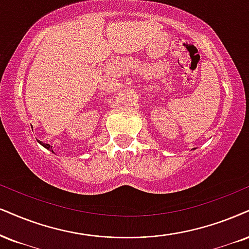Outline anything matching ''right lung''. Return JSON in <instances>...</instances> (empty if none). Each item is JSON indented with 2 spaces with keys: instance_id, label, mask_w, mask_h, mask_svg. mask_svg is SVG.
Here are the masks:
<instances>
[{
  "instance_id": "add662e5",
  "label": "right lung",
  "mask_w": 249,
  "mask_h": 249,
  "mask_svg": "<svg viewBox=\"0 0 249 249\" xmlns=\"http://www.w3.org/2000/svg\"><path fill=\"white\" fill-rule=\"evenodd\" d=\"M39 143L42 144V145H44L46 149H48V150H51V151H53V150H52V146L50 145V144H45V143H41V142H39Z\"/></svg>"
}]
</instances>
